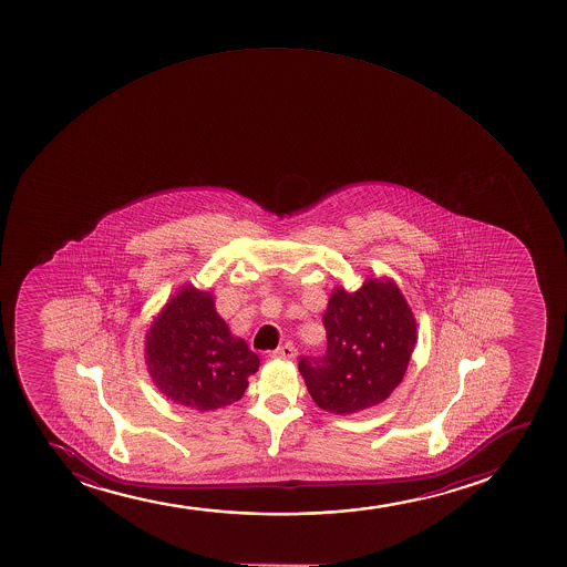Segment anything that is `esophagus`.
I'll return each mask as SVG.
<instances>
[{
  "label": "esophagus",
  "mask_w": 567,
  "mask_h": 567,
  "mask_svg": "<svg viewBox=\"0 0 567 567\" xmlns=\"http://www.w3.org/2000/svg\"><path fill=\"white\" fill-rule=\"evenodd\" d=\"M271 357L282 358V360H293V358L298 357V350H296V347H293L292 343H287L279 347V349L274 350V352H271Z\"/></svg>",
  "instance_id": "obj_1"
}]
</instances>
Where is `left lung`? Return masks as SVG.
<instances>
[{
  "label": "left lung",
  "mask_w": 567,
  "mask_h": 567,
  "mask_svg": "<svg viewBox=\"0 0 567 567\" xmlns=\"http://www.w3.org/2000/svg\"><path fill=\"white\" fill-rule=\"evenodd\" d=\"M324 357L299 358L315 403L350 414L386 400L408 371L416 324L394 282L368 279L357 292L338 288L324 317Z\"/></svg>",
  "instance_id": "1"
}]
</instances>
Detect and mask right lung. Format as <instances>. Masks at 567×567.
Here are the masks:
<instances>
[{
    "label": "right lung",
    "instance_id": "right-lung-1",
    "mask_svg": "<svg viewBox=\"0 0 567 567\" xmlns=\"http://www.w3.org/2000/svg\"><path fill=\"white\" fill-rule=\"evenodd\" d=\"M148 373L167 400L213 411L239 400L260 358L234 338L209 292L186 287L159 312L145 343Z\"/></svg>",
    "mask_w": 567,
    "mask_h": 567
}]
</instances>
